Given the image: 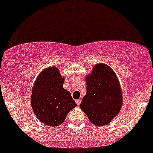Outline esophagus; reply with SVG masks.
I'll use <instances>...</instances> for the list:
<instances>
[{
	"label": "esophagus",
	"instance_id": "1",
	"mask_svg": "<svg viewBox=\"0 0 153 153\" xmlns=\"http://www.w3.org/2000/svg\"><path fill=\"white\" fill-rule=\"evenodd\" d=\"M75 102H76V104H77V105L79 106L80 104H81V99H78V100H76V101H75Z\"/></svg>",
	"mask_w": 153,
	"mask_h": 153
}]
</instances>
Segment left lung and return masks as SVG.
<instances>
[{"label":"left lung","mask_w":153,"mask_h":153,"mask_svg":"<svg viewBox=\"0 0 153 153\" xmlns=\"http://www.w3.org/2000/svg\"><path fill=\"white\" fill-rule=\"evenodd\" d=\"M86 94L80 104L92 124L104 126L118 114L122 92L116 74L109 66L98 64L86 77Z\"/></svg>","instance_id":"obj_1"}]
</instances>
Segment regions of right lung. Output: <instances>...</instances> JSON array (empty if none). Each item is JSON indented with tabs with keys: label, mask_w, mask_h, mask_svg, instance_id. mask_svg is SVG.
I'll use <instances>...</instances> for the list:
<instances>
[{
	"label": "right lung",
	"mask_w": 153,
	"mask_h": 153,
	"mask_svg": "<svg viewBox=\"0 0 153 153\" xmlns=\"http://www.w3.org/2000/svg\"><path fill=\"white\" fill-rule=\"evenodd\" d=\"M64 83V78L55 67L44 69L35 81L31 105L37 118L44 124L59 126L77 106L70 92L63 87Z\"/></svg>",
	"instance_id": "right-lung-1"
}]
</instances>
